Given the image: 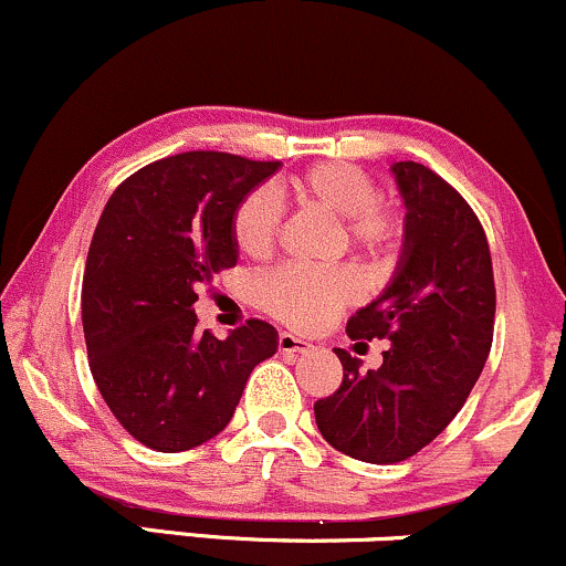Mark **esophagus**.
Returning <instances> with one entry per match:
<instances>
[{
    "mask_svg": "<svg viewBox=\"0 0 566 566\" xmlns=\"http://www.w3.org/2000/svg\"><path fill=\"white\" fill-rule=\"evenodd\" d=\"M312 349V344L303 338H297L293 333H279V352L284 354H303Z\"/></svg>",
    "mask_w": 566,
    "mask_h": 566,
    "instance_id": "obj_1",
    "label": "esophagus"
}]
</instances>
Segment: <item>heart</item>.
<instances>
[{"mask_svg":"<svg viewBox=\"0 0 566 566\" xmlns=\"http://www.w3.org/2000/svg\"><path fill=\"white\" fill-rule=\"evenodd\" d=\"M297 203L344 220L354 250L381 258L400 241L402 217L381 203V190L368 171L346 160L316 164L287 179ZM279 201L269 188L247 192L233 212L235 250L250 260L269 258L279 235ZM363 293L352 269H297L282 265L260 282V306L297 331H319Z\"/></svg>","mask_w":566,"mask_h":566,"instance_id":"1","label":"heart"}]
</instances>
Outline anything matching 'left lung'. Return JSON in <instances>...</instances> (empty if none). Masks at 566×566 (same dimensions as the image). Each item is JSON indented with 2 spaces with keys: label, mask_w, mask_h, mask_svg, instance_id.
Returning a JSON list of instances; mask_svg holds the SVG:
<instances>
[{
  "label": "left lung",
  "mask_w": 566,
  "mask_h": 566,
  "mask_svg": "<svg viewBox=\"0 0 566 566\" xmlns=\"http://www.w3.org/2000/svg\"><path fill=\"white\" fill-rule=\"evenodd\" d=\"M406 201V247L381 297L352 316L354 340L387 338L378 370L335 349L344 381L314 402L322 438L359 462L419 454L462 411L494 338L496 290L486 233L468 201L427 166H392Z\"/></svg>",
  "instance_id": "left-lung-1"
}]
</instances>
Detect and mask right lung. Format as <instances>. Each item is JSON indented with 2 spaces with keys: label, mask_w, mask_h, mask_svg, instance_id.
Masks as SVG:
<instances>
[{
  "label": "right lung",
  "mask_w": 566,
  "mask_h": 566,
  "mask_svg": "<svg viewBox=\"0 0 566 566\" xmlns=\"http://www.w3.org/2000/svg\"><path fill=\"white\" fill-rule=\"evenodd\" d=\"M279 160L192 150L117 185L98 217L83 276L93 381L112 416L164 454L196 449L231 421L276 331L247 319L226 340L198 327V284L233 269V212Z\"/></svg>",
  "instance_id": "add662e5"
}]
</instances>
